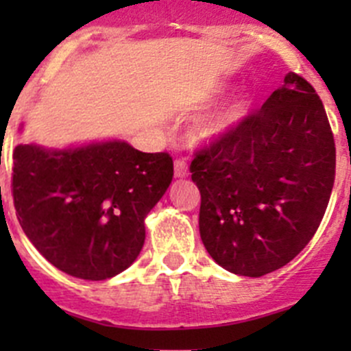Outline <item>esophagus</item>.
I'll list each match as a JSON object with an SVG mask.
<instances>
[{
	"label": "esophagus",
	"mask_w": 351,
	"mask_h": 351,
	"mask_svg": "<svg viewBox=\"0 0 351 351\" xmlns=\"http://www.w3.org/2000/svg\"><path fill=\"white\" fill-rule=\"evenodd\" d=\"M175 176L176 178H185V176H189V165H186L185 159H175Z\"/></svg>",
	"instance_id": "1"
}]
</instances>
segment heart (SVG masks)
<instances>
[{"instance_id":"1","label":"heart","mask_w":351,"mask_h":351,"mask_svg":"<svg viewBox=\"0 0 351 351\" xmlns=\"http://www.w3.org/2000/svg\"><path fill=\"white\" fill-rule=\"evenodd\" d=\"M224 91L226 86L221 84V86L215 88L214 93H224ZM251 104H253V98L250 93H239L221 110L205 117L204 120L197 123L195 132H193L195 139L200 143H214V141L228 136L231 130H234L243 122L244 117L250 112Z\"/></svg>"}]
</instances>
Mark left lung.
Wrapping results in <instances>:
<instances>
[{"label": "left lung", "mask_w": 351, "mask_h": 351, "mask_svg": "<svg viewBox=\"0 0 351 351\" xmlns=\"http://www.w3.org/2000/svg\"><path fill=\"white\" fill-rule=\"evenodd\" d=\"M336 149L323 101L289 73L258 112L195 151L202 241L236 275L261 277L313 239L335 183Z\"/></svg>", "instance_id": "left-lung-1"}]
</instances>
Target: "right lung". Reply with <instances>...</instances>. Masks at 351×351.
Segmentation results:
<instances>
[{
  "mask_svg": "<svg viewBox=\"0 0 351 351\" xmlns=\"http://www.w3.org/2000/svg\"><path fill=\"white\" fill-rule=\"evenodd\" d=\"M12 195L27 238L56 268L107 280L143 250L144 219L173 180L168 153H141L122 141L49 151L20 144Z\"/></svg>",
  "mask_w": 351,
  "mask_h": 351,
  "instance_id": "obj_1",
  "label": "right lung"
}]
</instances>
